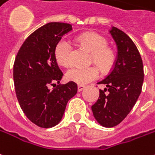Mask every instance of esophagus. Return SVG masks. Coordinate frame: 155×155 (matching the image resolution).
<instances>
[{"mask_svg":"<svg viewBox=\"0 0 155 155\" xmlns=\"http://www.w3.org/2000/svg\"><path fill=\"white\" fill-rule=\"evenodd\" d=\"M85 85H78V91L80 92V91H81L82 90H84L85 89Z\"/></svg>","mask_w":155,"mask_h":155,"instance_id":"obj_1","label":"esophagus"}]
</instances>
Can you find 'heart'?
<instances>
[{"instance_id":"heart-1","label":"heart","mask_w":155,"mask_h":155,"mask_svg":"<svg viewBox=\"0 0 155 155\" xmlns=\"http://www.w3.org/2000/svg\"><path fill=\"white\" fill-rule=\"evenodd\" d=\"M75 41L81 47L91 52V61H94L102 71L107 72L114 65L115 52L107 47L108 41L105 37L97 32H89L76 37ZM72 51L73 46L71 42L63 38L55 46V58L60 64L67 66L71 63ZM99 74V69L96 66H73L67 70L66 78L68 81L84 85L96 80Z\"/></svg>"}]
</instances>
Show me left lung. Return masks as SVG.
<instances>
[{"instance_id": "left-lung-1", "label": "left lung", "mask_w": 155, "mask_h": 155, "mask_svg": "<svg viewBox=\"0 0 155 155\" xmlns=\"http://www.w3.org/2000/svg\"><path fill=\"white\" fill-rule=\"evenodd\" d=\"M110 33L117 47V59L110 74L98 83L107 88L100 90L91 107L96 121L106 127L117 126L130 112L141 93L144 75L141 55L133 40L115 27Z\"/></svg>"}]
</instances>
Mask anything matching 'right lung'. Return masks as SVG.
Segmentation results:
<instances>
[{"mask_svg": "<svg viewBox=\"0 0 155 155\" xmlns=\"http://www.w3.org/2000/svg\"><path fill=\"white\" fill-rule=\"evenodd\" d=\"M72 30L64 22H49L32 32L18 50L13 65L17 100L27 117L44 128L61 121L70 99L77 93V84L60 85L64 75L56 61L55 46ZM58 83L55 88L49 86ZM54 87V86H53Z\"/></svg>", "mask_w": 155, "mask_h": 155, "instance_id": "1", "label": "right lung"}]
</instances>
